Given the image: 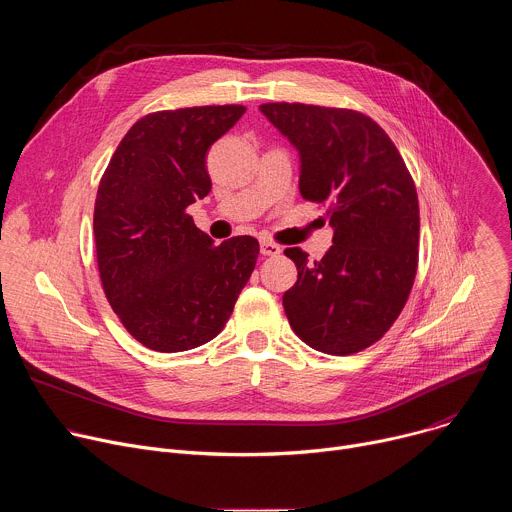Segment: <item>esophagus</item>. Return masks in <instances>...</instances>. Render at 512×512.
<instances>
[{"label":"esophagus","mask_w":512,"mask_h":512,"mask_svg":"<svg viewBox=\"0 0 512 512\" xmlns=\"http://www.w3.org/2000/svg\"><path fill=\"white\" fill-rule=\"evenodd\" d=\"M279 253H281V247H279V245H275V243H271V241H267V239L261 241V255H265V257H277Z\"/></svg>","instance_id":"34e87169"}]
</instances>
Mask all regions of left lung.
<instances>
[{"label": "left lung", "instance_id": "1", "mask_svg": "<svg viewBox=\"0 0 512 512\" xmlns=\"http://www.w3.org/2000/svg\"><path fill=\"white\" fill-rule=\"evenodd\" d=\"M261 113L300 154V194L326 204L332 247L298 267L283 308L308 346L354 354L375 344L401 314L417 271L419 204L411 174L391 137L350 109L265 103Z\"/></svg>", "mask_w": 512, "mask_h": 512}]
</instances>
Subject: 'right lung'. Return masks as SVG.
I'll return each mask as SVG.
<instances>
[{
  "label": "right lung",
  "instance_id": "1",
  "mask_svg": "<svg viewBox=\"0 0 512 512\" xmlns=\"http://www.w3.org/2000/svg\"><path fill=\"white\" fill-rule=\"evenodd\" d=\"M243 113L216 105L145 115L101 178L93 216L101 283L127 332L152 350L212 340L255 269L257 239L214 245L186 214L210 192L208 148Z\"/></svg>",
  "mask_w": 512,
  "mask_h": 512
}]
</instances>
